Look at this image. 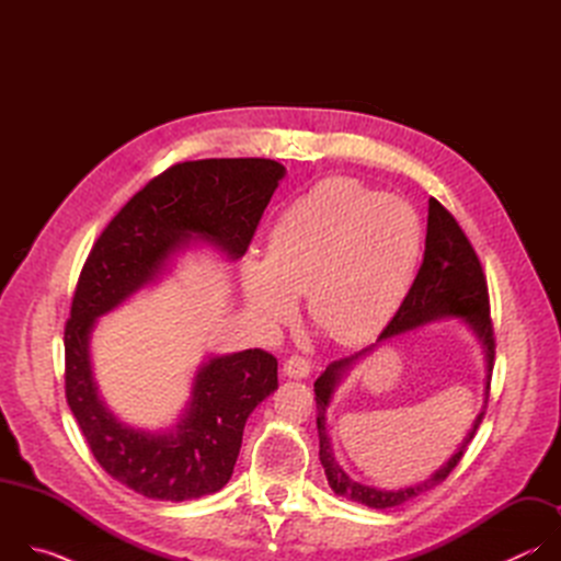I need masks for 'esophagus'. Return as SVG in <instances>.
Masks as SVG:
<instances>
[{"label":"esophagus","instance_id":"34e87169","mask_svg":"<svg viewBox=\"0 0 561 561\" xmlns=\"http://www.w3.org/2000/svg\"><path fill=\"white\" fill-rule=\"evenodd\" d=\"M284 375L288 379H306L310 375V362L299 357V355H293L290 359H286L284 364Z\"/></svg>","mask_w":561,"mask_h":561}]
</instances>
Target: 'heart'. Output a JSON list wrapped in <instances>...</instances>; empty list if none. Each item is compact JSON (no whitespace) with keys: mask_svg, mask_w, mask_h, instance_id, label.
<instances>
[{"mask_svg":"<svg viewBox=\"0 0 561 561\" xmlns=\"http://www.w3.org/2000/svg\"><path fill=\"white\" fill-rule=\"evenodd\" d=\"M424 228L402 197L333 178L295 199L275 221L266 257L242 264L244 297L275 329L306 295L312 324L337 344L379 333L404 304L417 273Z\"/></svg>","mask_w":561,"mask_h":561,"instance_id":"b5f03b06","label":"heart"}]
</instances>
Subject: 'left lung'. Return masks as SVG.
<instances>
[{"label":"left lung","mask_w":561,"mask_h":561,"mask_svg":"<svg viewBox=\"0 0 561 561\" xmlns=\"http://www.w3.org/2000/svg\"><path fill=\"white\" fill-rule=\"evenodd\" d=\"M442 318H457L477 337L485 348L488 359V397L485 407L478 414L471 425V431L456 449L451 459L443 465L428 480L420 485L386 492L376 488H366L353 480L334 459L330 448V438L325 433V411L332 401V394L352 369V366L368 352H371L381 341H387L397 334L421 328L431 321H440ZM495 359V337H493V322H491V306H489V288L482 264L477 260L474 249L470 247L468 237L455 221V217L435 199H428V226H426V249L424 262L420 273L404 299L399 306L390 324L379 335L377 344L337 359L327 366V370L314 381V402H317V433H319V461L324 466L329 486L335 495L346 497L351 502L364 504L368 508H392L404 504L437 484L450 474V470L459 463L466 453V446L472 442L479 424L484 420L486 404H489V388H491V373Z\"/></svg>","instance_id":"8db88e82"}]
</instances>
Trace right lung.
Masks as SVG:
<instances>
[{"mask_svg": "<svg viewBox=\"0 0 561 561\" xmlns=\"http://www.w3.org/2000/svg\"><path fill=\"white\" fill-rule=\"evenodd\" d=\"M286 169L273 159H199L148 182L104 228L64 331L66 399L100 466L130 491L188 502L228 484L249 415L277 390V359L249 348L199 364L188 404L164 431L122 422L102 399L91 364L98 319L162 279L193 247L242 257Z\"/></svg>", "mask_w": 561, "mask_h": 561, "instance_id": "obj_1", "label": "right lung"}]
</instances>
